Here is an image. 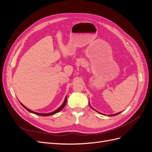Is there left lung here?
I'll return each instance as SVG.
<instances>
[{"instance_id":"obj_1","label":"left lung","mask_w":152,"mask_h":152,"mask_svg":"<svg viewBox=\"0 0 152 152\" xmlns=\"http://www.w3.org/2000/svg\"><path fill=\"white\" fill-rule=\"evenodd\" d=\"M119 113H121V112H120V113H116V114H115V115H110V116H114V115H118V114H119Z\"/></svg>"}]
</instances>
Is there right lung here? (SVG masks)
Segmentation results:
<instances>
[{"label": "right lung", "mask_w": 152, "mask_h": 152, "mask_svg": "<svg viewBox=\"0 0 152 152\" xmlns=\"http://www.w3.org/2000/svg\"><path fill=\"white\" fill-rule=\"evenodd\" d=\"M66 101H67V99H66V98H65V102H64V103H63V104L60 107H59L58 109H57L56 110H55L54 112H51V113H40L35 112H34V111H32V110H30V109H28V108H27L26 107H25L23 104H22L21 103V105L23 106V107L26 110H27L28 112H31V113H35V114H36V115H40V116H49V115H54V114H55V113H56L59 112V111H61V110L64 108V107H65V104H66Z\"/></svg>", "instance_id": "right-lung-1"}]
</instances>
